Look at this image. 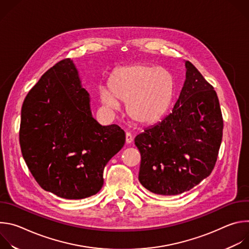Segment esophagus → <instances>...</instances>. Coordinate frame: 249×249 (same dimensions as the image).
<instances>
[{
	"instance_id": "obj_1",
	"label": "esophagus",
	"mask_w": 249,
	"mask_h": 249,
	"mask_svg": "<svg viewBox=\"0 0 249 249\" xmlns=\"http://www.w3.org/2000/svg\"><path fill=\"white\" fill-rule=\"evenodd\" d=\"M133 136H132V134L130 133V132H127L126 133V143L127 144H130V143H132L133 142Z\"/></svg>"
}]
</instances>
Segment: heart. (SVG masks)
Listing matches in <instances>:
<instances>
[{"instance_id":"1","label":"heart","mask_w":249,"mask_h":249,"mask_svg":"<svg viewBox=\"0 0 249 249\" xmlns=\"http://www.w3.org/2000/svg\"><path fill=\"white\" fill-rule=\"evenodd\" d=\"M110 90L100 89L103 105L111 110L127 102V113L134 121L151 125L168 111L175 92L173 76L163 68L134 64L117 69L109 81Z\"/></svg>"}]
</instances>
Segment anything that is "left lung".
<instances>
[{"label":"left lung","mask_w":249,"mask_h":249,"mask_svg":"<svg viewBox=\"0 0 249 249\" xmlns=\"http://www.w3.org/2000/svg\"><path fill=\"white\" fill-rule=\"evenodd\" d=\"M186 80L172 112L135 138L141 154L139 181L160 195L189 191L216 164L223 116L213 88L185 61Z\"/></svg>","instance_id":"left-lung-1"}]
</instances>
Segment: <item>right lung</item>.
Masks as SVG:
<instances>
[{"label": "right lung", "instance_id": "obj_1", "mask_svg": "<svg viewBox=\"0 0 249 249\" xmlns=\"http://www.w3.org/2000/svg\"><path fill=\"white\" fill-rule=\"evenodd\" d=\"M22 157L44 190L65 199H84L103 185V169L125 144L116 124L102 126L90 111L71 59H64L27 93L19 129Z\"/></svg>", "mask_w": 249, "mask_h": 249}]
</instances>
